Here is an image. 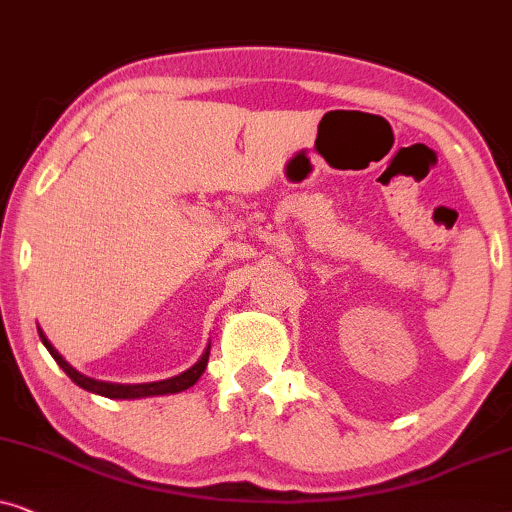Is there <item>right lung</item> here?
<instances>
[{
    "mask_svg": "<svg viewBox=\"0 0 512 512\" xmlns=\"http://www.w3.org/2000/svg\"><path fill=\"white\" fill-rule=\"evenodd\" d=\"M39 337H42V342L46 349H49V353L53 356V360L63 367V372L70 377L74 384L84 388V391H91V393H98V395H105V398H119V400H126V398H147V395H163V393H180L185 391V388L194 386L196 381H199V377L203 374V370H206L208 365V356H210V349L203 353L199 363H196L194 367H189L187 372L177 374V377L173 379H166V381H152V384H109V381H95L91 377H84V374L74 370V367L67 363V360L60 356V353L53 349L49 339L44 337V332L39 330Z\"/></svg>",
    "mask_w": 512,
    "mask_h": 512,
    "instance_id": "obj_1",
    "label": "right lung"
}]
</instances>
